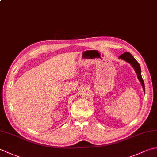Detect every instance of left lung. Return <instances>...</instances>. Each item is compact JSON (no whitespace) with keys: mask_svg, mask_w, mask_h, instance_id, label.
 I'll use <instances>...</instances> for the list:
<instances>
[{"mask_svg":"<svg viewBox=\"0 0 157 157\" xmlns=\"http://www.w3.org/2000/svg\"><path fill=\"white\" fill-rule=\"evenodd\" d=\"M120 58H121V59L124 60L125 61H127V62L129 63L134 68L135 71H136V72L137 75V78L139 79V80L140 81V82L142 83V87L144 92H145V86H144V82L143 79L142 78V75H141V68H140V64L137 63V61L135 59L134 57L132 56V55L129 53V52H124V54H121V56H119Z\"/></svg>","mask_w":157,"mask_h":157,"instance_id":"1","label":"left lung"}]
</instances>
